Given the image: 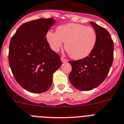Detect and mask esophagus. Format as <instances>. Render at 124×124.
Listing matches in <instances>:
<instances>
[{
	"instance_id": "34e87169",
	"label": "esophagus",
	"mask_w": 124,
	"mask_h": 124,
	"mask_svg": "<svg viewBox=\"0 0 124 124\" xmlns=\"http://www.w3.org/2000/svg\"><path fill=\"white\" fill-rule=\"evenodd\" d=\"M61 61H62V62H63V63H65V62H68V60H67L66 59H64L63 57H61Z\"/></svg>"
}]
</instances>
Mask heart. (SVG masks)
Returning a JSON list of instances; mask_svg holds the SVG:
<instances>
[{"mask_svg": "<svg viewBox=\"0 0 124 124\" xmlns=\"http://www.w3.org/2000/svg\"><path fill=\"white\" fill-rule=\"evenodd\" d=\"M46 39L53 51L57 52L63 46L76 60L88 57L95 47L97 35L94 29L84 24L67 23L60 25L56 32L48 31Z\"/></svg>", "mask_w": 124, "mask_h": 124, "instance_id": "heart-1", "label": "heart"}]
</instances>
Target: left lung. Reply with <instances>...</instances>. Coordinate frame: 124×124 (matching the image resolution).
<instances>
[{
  "label": "left lung",
  "mask_w": 124,
  "mask_h": 124,
  "mask_svg": "<svg viewBox=\"0 0 124 124\" xmlns=\"http://www.w3.org/2000/svg\"><path fill=\"white\" fill-rule=\"evenodd\" d=\"M90 23L97 35L94 50L85 59L69 62L72 66L69 81L81 91H89L100 85L107 78L113 59V41L110 33L95 23Z\"/></svg>",
  "instance_id": "1"
}]
</instances>
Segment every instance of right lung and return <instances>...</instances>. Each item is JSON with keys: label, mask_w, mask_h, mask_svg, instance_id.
<instances>
[{"label": "right lung", "mask_w": 124, "mask_h": 124, "mask_svg": "<svg viewBox=\"0 0 124 124\" xmlns=\"http://www.w3.org/2000/svg\"><path fill=\"white\" fill-rule=\"evenodd\" d=\"M55 22L53 18L38 19L24 23L11 39L10 67L19 85L31 93L48 91L53 74L62 65L60 57L46 39V32Z\"/></svg>", "instance_id": "add662e5"}]
</instances>
